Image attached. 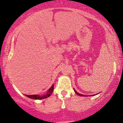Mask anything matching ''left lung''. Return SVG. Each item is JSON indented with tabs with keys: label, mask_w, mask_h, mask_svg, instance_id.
I'll use <instances>...</instances> for the list:
<instances>
[{
	"label": "left lung",
	"mask_w": 123,
	"mask_h": 123,
	"mask_svg": "<svg viewBox=\"0 0 123 123\" xmlns=\"http://www.w3.org/2000/svg\"><path fill=\"white\" fill-rule=\"evenodd\" d=\"M74 92H76V94H77V95H78V96H84V97H85V96H85V95H82V94H79V93H78V92H77L74 89Z\"/></svg>",
	"instance_id": "obj_1"
}]
</instances>
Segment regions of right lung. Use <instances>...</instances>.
<instances>
[{
	"mask_svg": "<svg viewBox=\"0 0 123 123\" xmlns=\"http://www.w3.org/2000/svg\"><path fill=\"white\" fill-rule=\"evenodd\" d=\"M53 89H54V85H52V86L49 89V90L47 91V92H46V94L42 95V96H39V95H26V96H27V97L31 98H32V99H43V98H47V97H50V95L52 94V93L53 92Z\"/></svg>",
	"mask_w": 123,
	"mask_h": 123,
	"instance_id": "1",
	"label": "right lung"
}]
</instances>
